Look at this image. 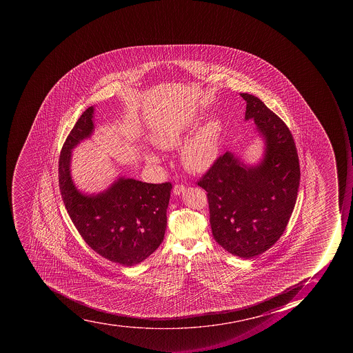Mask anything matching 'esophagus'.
Returning <instances> with one entry per match:
<instances>
[{
	"instance_id": "obj_1",
	"label": "esophagus",
	"mask_w": 353,
	"mask_h": 353,
	"mask_svg": "<svg viewBox=\"0 0 353 353\" xmlns=\"http://www.w3.org/2000/svg\"><path fill=\"white\" fill-rule=\"evenodd\" d=\"M184 191H185V186L182 185V184H176L173 188V194L174 195L182 194V193H184Z\"/></svg>"
}]
</instances>
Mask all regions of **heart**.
Returning <instances> with one entry per match:
<instances>
[{"mask_svg": "<svg viewBox=\"0 0 353 353\" xmlns=\"http://www.w3.org/2000/svg\"><path fill=\"white\" fill-rule=\"evenodd\" d=\"M189 128L179 123L164 125L153 134L154 145L162 150H171L186 139ZM219 131L221 127L217 121H208L201 125L194 134L184 142L181 148V160L186 169L192 172L201 173L213 165L219 156ZM145 160L149 163L156 164L161 161L160 157L154 152H148Z\"/></svg>", "mask_w": 353, "mask_h": 353, "instance_id": "1", "label": "heart"}]
</instances>
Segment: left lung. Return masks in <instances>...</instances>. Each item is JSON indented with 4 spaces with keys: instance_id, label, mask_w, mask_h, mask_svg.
<instances>
[{
    "instance_id": "1",
    "label": "left lung",
    "mask_w": 353,
    "mask_h": 353,
    "mask_svg": "<svg viewBox=\"0 0 353 353\" xmlns=\"http://www.w3.org/2000/svg\"><path fill=\"white\" fill-rule=\"evenodd\" d=\"M245 120H254L264 141L257 163L228 152L214 162L199 185L208 192L214 239L225 250L252 259L270 250L286 230L297 200L300 168L288 127L259 98L241 94Z\"/></svg>"
}]
</instances>
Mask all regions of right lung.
Returning <instances> with one entry per match:
<instances>
[{"label": "right lung", "mask_w": 353, "mask_h": 353, "mask_svg": "<svg viewBox=\"0 0 353 353\" xmlns=\"http://www.w3.org/2000/svg\"><path fill=\"white\" fill-rule=\"evenodd\" d=\"M94 105L83 111L61 149V197L75 228L96 253L112 263L134 266L163 242L172 185L118 176L99 193L78 190L72 178V152L94 134Z\"/></svg>", "instance_id": "obj_1"}]
</instances>
